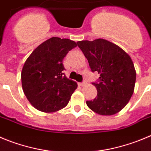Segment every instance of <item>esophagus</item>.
Wrapping results in <instances>:
<instances>
[{
    "mask_svg": "<svg viewBox=\"0 0 151 151\" xmlns=\"http://www.w3.org/2000/svg\"><path fill=\"white\" fill-rule=\"evenodd\" d=\"M86 84L87 83L86 82H83V83H79V86H81V87H83V86H85Z\"/></svg>",
    "mask_w": 151,
    "mask_h": 151,
    "instance_id": "obj_1",
    "label": "esophagus"
}]
</instances>
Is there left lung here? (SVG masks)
Returning <instances> with one entry per match:
<instances>
[{
  "label": "left lung",
  "mask_w": 151,
  "mask_h": 151,
  "mask_svg": "<svg viewBox=\"0 0 151 151\" xmlns=\"http://www.w3.org/2000/svg\"><path fill=\"white\" fill-rule=\"evenodd\" d=\"M82 50L92 72L100 74L93 83L98 91L88 107L101 115H112L127 104L134 91L136 73L130 56L119 46L103 39L80 41Z\"/></svg>",
  "instance_id": "1"
}]
</instances>
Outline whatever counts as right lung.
<instances>
[{
    "instance_id": "obj_1",
    "label": "right lung",
    "mask_w": 151,
    "mask_h": 151,
    "mask_svg": "<svg viewBox=\"0 0 151 151\" xmlns=\"http://www.w3.org/2000/svg\"><path fill=\"white\" fill-rule=\"evenodd\" d=\"M77 43L68 39L52 37L39 45L27 59L22 71L24 93L33 107L54 112L65 107L77 83L63 72V60Z\"/></svg>"
}]
</instances>
